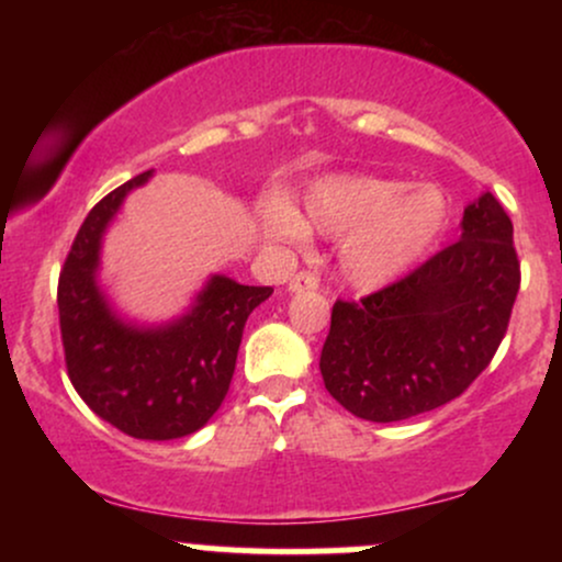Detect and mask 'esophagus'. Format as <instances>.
I'll return each mask as SVG.
<instances>
[{
    "instance_id": "1",
    "label": "esophagus",
    "mask_w": 562,
    "mask_h": 562,
    "mask_svg": "<svg viewBox=\"0 0 562 562\" xmlns=\"http://www.w3.org/2000/svg\"><path fill=\"white\" fill-rule=\"evenodd\" d=\"M317 285H319V280L312 272H299V274H293L288 290L290 293H301V290H317Z\"/></svg>"
}]
</instances>
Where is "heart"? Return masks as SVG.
Returning <instances> with one entry per match:
<instances>
[{
  "label": "heart",
  "mask_w": 562,
  "mask_h": 562,
  "mask_svg": "<svg viewBox=\"0 0 562 562\" xmlns=\"http://www.w3.org/2000/svg\"><path fill=\"white\" fill-rule=\"evenodd\" d=\"M303 216L282 195H269L261 209L263 229L277 240L303 243L308 227L340 235L338 267L357 288H380L406 272L441 235L447 200L430 184L370 173H335L306 187Z\"/></svg>",
  "instance_id": "1"
}]
</instances>
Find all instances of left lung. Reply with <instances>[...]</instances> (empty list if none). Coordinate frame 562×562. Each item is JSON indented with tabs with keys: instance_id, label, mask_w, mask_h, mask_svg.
<instances>
[{
	"instance_id": "8db88e82",
	"label": "left lung",
	"mask_w": 562,
	"mask_h": 562,
	"mask_svg": "<svg viewBox=\"0 0 562 562\" xmlns=\"http://www.w3.org/2000/svg\"><path fill=\"white\" fill-rule=\"evenodd\" d=\"M520 261L492 192L462 214V237L359 301H335L322 346L325 389L351 415L398 423L473 383L507 333Z\"/></svg>"
}]
</instances>
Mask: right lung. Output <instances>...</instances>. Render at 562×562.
<instances>
[{
    "label": "right lung",
    "instance_id": "obj_1",
    "mask_svg": "<svg viewBox=\"0 0 562 562\" xmlns=\"http://www.w3.org/2000/svg\"><path fill=\"white\" fill-rule=\"evenodd\" d=\"M150 177L115 187L83 218L57 282V308L68 378L89 409L132 438L171 441L195 434L222 406L245 322L272 288L214 274L179 319L156 327L121 319L97 282L102 235Z\"/></svg>",
    "mask_w": 562,
    "mask_h": 562
}]
</instances>
